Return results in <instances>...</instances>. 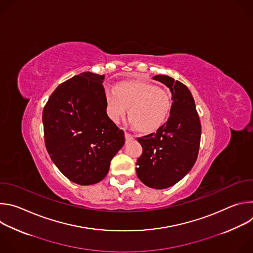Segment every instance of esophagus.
<instances>
[{"label":"esophagus","instance_id":"34e87169","mask_svg":"<svg viewBox=\"0 0 253 253\" xmlns=\"http://www.w3.org/2000/svg\"><path fill=\"white\" fill-rule=\"evenodd\" d=\"M125 138H126V142H129V141L133 140V135H131L128 132H125Z\"/></svg>","mask_w":253,"mask_h":253}]
</instances>
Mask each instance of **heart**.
<instances>
[{
	"mask_svg": "<svg viewBox=\"0 0 253 253\" xmlns=\"http://www.w3.org/2000/svg\"><path fill=\"white\" fill-rule=\"evenodd\" d=\"M105 110L114 123L126 115L129 122L144 134L156 131L165 121L171 107L169 94L152 84L138 81L122 82L105 90Z\"/></svg>",
	"mask_w": 253,
	"mask_h": 253,
	"instance_id": "1",
	"label": "heart"
}]
</instances>
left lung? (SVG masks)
I'll return each instance as SVG.
<instances>
[{"mask_svg": "<svg viewBox=\"0 0 253 253\" xmlns=\"http://www.w3.org/2000/svg\"><path fill=\"white\" fill-rule=\"evenodd\" d=\"M153 79L171 91L170 116L156 133L137 138L143 152L136 162V173L146 186L164 189L180 181L193 167L201 124L192 94L184 84L165 75Z\"/></svg>", "mask_w": 253, "mask_h": 253, "instance_id": "1", "label": "left lung"}]
</instances>
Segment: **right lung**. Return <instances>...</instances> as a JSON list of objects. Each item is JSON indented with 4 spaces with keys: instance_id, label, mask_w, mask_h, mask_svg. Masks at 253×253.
<instances>
[{
    "instance_id": "obj_1",
    "label": "right lung",
    "mask_w": 253,
    "mask_h": 253,
    "mask_svg": "<svg viewBox=\"0 0 253 253\" xmlns=\"http://www.w3.org/2000/svg\"><path fill=\"white\" fill-rule=\"evenodd\" d=\"M104 75L84 72L60 84L43 110L47 151L72 182H100L125 143L106 114Z\"/></svg>"
}]
</instances>
